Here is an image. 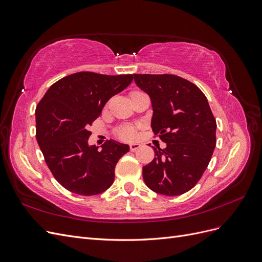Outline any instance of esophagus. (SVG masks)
<instances>
[{
  "label": "esophagus",
  "mask_w": 262,
  "mask_h": 262,
  "mask_svg": "<svg viewBox=\"0 0 262 262\" xmlns=\"http://www.w3.org/2000/svg\"><path fill=\"white\" fill-rule=\"evenodd\" d=\"M140 146H141V144H139V143H132V144H130V150L131 152H134V150H137Z\"/></svg>",
  "instance_id": "obj_1"
}]
</instances>
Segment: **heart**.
Listing matches in <instances>:
<instances>
[{"instance_id": "heart-1", "label": "heart", "mask_w": 262, "mask_h": 262, "mask_svg": "<svg viewBox=\"0 0 262 262\" xmlns=\"http://www.w3.org/2000/svg\"><path fill=\"white\" fill-rule=\"evenodd\" d=\"M120 136L123 139H132L134 137V130L132 128H124L121 130Z\"/></svg>"}]
</instances>
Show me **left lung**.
<instances>
[{
    "instance_id": "1",
    "label": "left lung",
    "mask_w": 262,
    "mask_h": 262,
    "mask_svg": "<svg viewBox=\"0 0 262 262\" xmlns=\"http://www.w3.org/2000/svg\"><path fill=\"white\" fill-rule=\"evenodd\" d=\"M152 102L150 126L166 143L143 167L146 186L164 195H180L202 177L216 145V121L199 87L172 74H133Z\"/></svg>"
}]
</instances>
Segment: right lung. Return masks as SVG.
I'll use <instances>...</instances> for the list:
<instances>
[{
  "mask_svg": "<svg viewBox=\"0 0 262 262\" xmlns=\"http://www.w3.org/2000/svg\"><path fill=\"white\" fill-rule=\"evenodd\" d=\"M132 74L78 72L50 86L36 108V138L53 177L69 191L99 194L113 185L118 161L129 145L110 140L89 144V126L106 102L128 87Z\"/></svg>",
  "mask_w": 262,
  "mask_h": 262,
  "instance_id": "1",
  "label": "right lung"
}]
</instances>
